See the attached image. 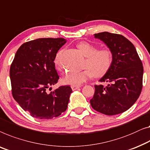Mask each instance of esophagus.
<instances>
[{
	"mask_svg": "<svg viewBox=\"0 0 150 150\" xmlns=\"http://www.w3.org/2000/svg\"><path fill=\"white\" fill-rule=\"evenodd\" d=\"M80 87V86H71V89H72L73 91H75V90L79 89V88Z\"/></svg>",
	"mask_w": 150,
	"mask_h": 150,
	"instance_id": "esophagus-1",
	"label": "esophagus"
}]
</instances>
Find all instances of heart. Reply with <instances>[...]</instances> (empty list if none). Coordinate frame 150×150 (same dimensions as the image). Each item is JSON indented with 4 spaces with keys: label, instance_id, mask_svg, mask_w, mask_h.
<instances>
[{
    "label": "heart",
    "instance_id": "obj_1",
    "mask_svg": "<svg viewBox=\"0 0 150 150\" xmlns=\"http://www.w3.org/2000/svg\"><path fill=\"white\" fill-rule=\"evenodd\" d=\"M78 47L86 57L84 62L85 70L82 71H70L66 74L62 78V82L64 84L71 86H80L93 76L101 77L109 70L112 63V53L109 49H101L97 50V47L87 42H80ZM63 50H60L56 54L54 64L58 70H62V55Z\"/></svg>",
    "mask_w": 150,
    "mask_h": 150
}]
</instances>
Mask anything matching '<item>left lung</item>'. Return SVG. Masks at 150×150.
I'll return each mask as SVG.
<instances>
[{"label": "left lung", "instance_id": "obj_1", "mask_svg": "<svg viewBox=\"0 0 150 150\" xmlns=\"http://www.w3.org/2000/svg\"><path fill=\"white\" fill-rule=\"evenodd\" d=\"M112 53V63L99 80L107 85H95L90 100L92 108L101 114L112 116L121 114L131 107L142 89L144 68L135 47L120 34L108 32L94 34Z\"/></svg>", "mask_w": 150, "mask_h": 150}]
</instances>
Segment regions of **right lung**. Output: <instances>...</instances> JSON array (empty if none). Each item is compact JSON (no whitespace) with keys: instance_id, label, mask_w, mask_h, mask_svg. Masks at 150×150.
<instances>
[{"instance_id":"1","label":"right lung","mask_w":150,"mask_h":150,"mask_svg":"<svg viewBox=\"0 0 150 150\" xmlns=\"http://www.w3.org/2000/svg\"><path fill=\"white\" fill-rule=\"evenodd\" d=\"M66 42L62 38H38L23 43L16 52L10 68L12 95L34 118L51 119L68 108L72 92L70 86L49 92L59 79L54 59Z\"/></svg>"}]
</instances>
